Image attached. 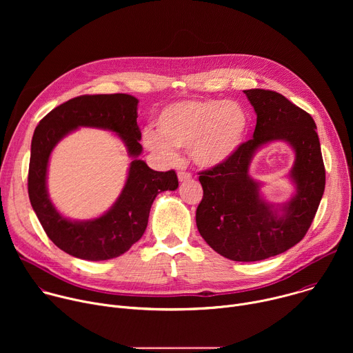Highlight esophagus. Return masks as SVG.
I'll use <instances>...</instances> for the list:
<instances>
[{"label":"esophagus","mask_w":353,"mask_h":353,"mask_svg":"<svg viewBox=\"0 0 353 353\" xmlns=\"http://www.w3.org/2000/svg\"><path fill=\"white\" fill-rule=\"evenodd\" d=\"M177 177H179V181H180V183H184V181L191 180V174L187 173V172H179Z\"/></svg>","instance_id":"34e87169"}]
</instances>
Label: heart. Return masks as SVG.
Segmentation results:
<instances>
[{
  "label": "heart",
  "mask_w": 353,
  "mask_h": 353,
  "mask_svg": "<svg viewBox=\"0 0 353 353\" xmlns=\"http://www.w3.org/2000/svg\"><path fill=\"white\" fill-rule=\"evenodd\" d=\"M158 131L146 128L143 145L166 161L176 149H190L201 169H214L229 161L243 143L248 116L243 106L222 100H183L166 106L157 119Z\"/></svg>",
  "instance_id": "obj_1"
}]
</instances>
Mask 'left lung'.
I'll return each instance as SVG.
<instances>
[{
  "mask_svg": "<svg viewBox=\"0 0 353 353\" xmlns=\"http://www.w3.org/2000/svg\"><path fill=\"white\" fill-rule=\"evenodd\" d=\"M254 108L253 138L218 168L201 172L204 196L195 222L199 234L218 254L233 261H260L278 256L307 233L325 187V169L317 127L309 113L274 90H244ZM282 140L295 152L288 176L295 192L286 203L271 205L263 184L249 176L260 148Z\"/></svg>",
  "mask_w": 353,
  "mask_h": 353,
  "instance_id": "left-lung-1",
  "label": "left lung"
}]
</instances>
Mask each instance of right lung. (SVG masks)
<instances>
[{
  "label": "right lung",
  "mask_w": 353,
  "mask_h": 353,
  "mask_svg": "<svg viewBox=\"0 0 353 353\" xmlns=\"http://www.w3.org/2000/svg\"><path fill=\"white\" fill-rule=\"evenodd\" d=\"M137 106L138 99L127 93L78 96L43 117L33 132L28 176L30 204L48 239L70 256L105 261L124 254L142 237L157 195L179 187L174 170L157 172L139 159L142 145ZM79 126L116 133L133 159L117 203L103 216L86 221L61 216L46 190L49 155L64 136Z\"/></svg>",
  "instance_id": "1"
}]
</instances>
